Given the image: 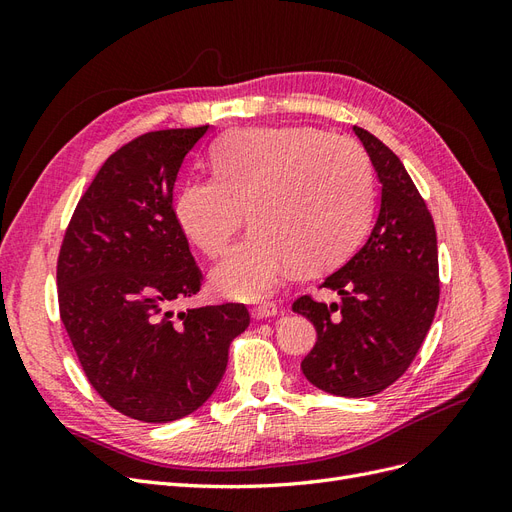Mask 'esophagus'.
<instances>
[{
	"label": "esophagus",
	"mask_w": 512,
	"mask_h": 512,
	"mask_svg": "<svg viewBox=\"0 0 512 512\" xmlns=\"http://www.w3.org/2000/svg\"><path fill=\"white\" fill-rule=\"evenodd\" d=\"M280 314V307L273 305V303H265V305H258L252 309V318L254 320H267Z\"/></svg>",
	"instance_id": "esophagus-1"
}]
</instances>
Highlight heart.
<instances>
[{"label": "heart", "mask_w": 512, "mask_h": 512, "mask_svg": "<svg viewBox=\"0 0 512 512\" xmlns=\"http://www.w3.org/2000/svg\"><path fill=\"white\" fill-rule=\"evenodd\" d=\"M211 166L213 177L181 185L175 215L183 235L218 258L247 211L254 228L213 271L224 297L267 299L297 265L342 260L367 228L371 166L348 136L303 126L241 128L213 145Z\"/></svg>", "instance_id": "heart-1"}]
</instances>
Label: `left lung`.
<instances>
[{
	"label": "left lung",
	"instance_id": "obj_1",
	"mask_svg": "<svg viewBox=\"0 0 512 512\" xmlns=\"http://www.w3.org/2000/svg\"><path fill=\"white\" fill-rule=\"evenodd\" d=\"M380 181V209L367 241L322 288L339 303L301 297L292 312L316 327L303 376L339 397L384 391L414 361L440 299L438 239L408 170L374 134L354 126Z\"/></svg>",
	"mask_w": 512,
	"mask_h": 512
}]
</instances>
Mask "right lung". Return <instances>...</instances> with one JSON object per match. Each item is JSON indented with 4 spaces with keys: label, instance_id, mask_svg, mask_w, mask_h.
Here are the masks:
<instances>
[{
    "label": "right lung",
    "instance_id": "obj_1",
    "mask_svg": "<svg viewBox=\"0 0 512 512\" xmlns=\"http://www.w3.org/2000/svg\"><path fill=\"white\" fill-rule=\"evenodd\" d=\"M209 126L147 132L117 149L76 205L57 260L61 322L89 384L143 423H170L218 389L241 303L175 305L200 290L173 190Z\"/></svg>",
    "mask_w": 512,
    "mask_h": 512
}]
</instances>
